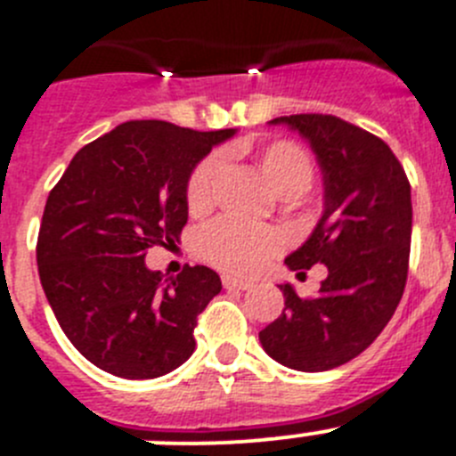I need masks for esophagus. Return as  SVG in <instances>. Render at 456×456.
<instances>
[{
  "label": "esophagus",
  "mask_w": 456,
  "mask_h": 456,
  "mask_svg": "<svg viewBox=\"0 0 456 456\" xmlns=\"http://www.w3.org/2000/svg\"><path fill=\"white\" fill-rule=\"evenodd\" d=\"M221 282H224L225 289H250V287H253L250 280H237V278H231V275H224Z\"/></svg>",
  "instance_id": "obj_1"
}]
</instances>
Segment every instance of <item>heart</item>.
Here are the masks:
<instances>
[{
  "label": "heart",
  "instance_id": "b5f03b06",
  "mask_svg": "<svg viewBox=\"0 0 456 456\" xmlns=\"http://www.w3.org/2000/svg\"><path fill=\"white\" fill-rule=\"evenodd\" d=\"M256 165L275 194L296 199L310 190L316 176L314 160L291 140H273L256 151ZM224 181V158L208 153L191 169L185 185L187 210L194 216L208 215L219 200ZM200 257L216 269L235 275H250L265 266L282 248V235L269 225H248L221 219L199 232Z\"/></svg>",
  "mask_w": 456,
  "mask_h": 456
}]
</instances>
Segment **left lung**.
<instances>
[{
	"instance_id": "left-lung-1",
	"label": "left lung",
	"mask_w": 456,
	"mask_h": 456,
	"mask_svg": "<svg viewBox=\"0 0 456 456\" xmlns=\"http://www.w3.org/2000/svg\"><path fill=\"white\" fill-rule=\"evenodd\" d=\"M310 140L323 169L325 210L285 265L328 266L316 296L280 285L285 310L260 332L262 348L289 369L319 373L364 353L394 316L409 271L411 185L389 144L341 117H278Z\"/></svg>"
}]
</instances>
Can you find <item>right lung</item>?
I'll use <instances>...</instances> for the list:
<instances>
[{"label": "right lung", "mask_w": 456, "mask_h": 456, "mask_svg": "<svg viewBox=\"0 0 456 456\" xmlns=\"http://www.w3.org/2000/svg\"><path fill=\"white\" fill-rule=\"evenodd\" d=\"M235 128L194 131L135 119L90 142L49 191L37 232V273L74 348L106 373L160 378L194 353L199 314L221 291L208 266L176 278L144 265L178 241L191 169Z\"/></svg>", "instance_id": "add662e5"}]
</instances>
